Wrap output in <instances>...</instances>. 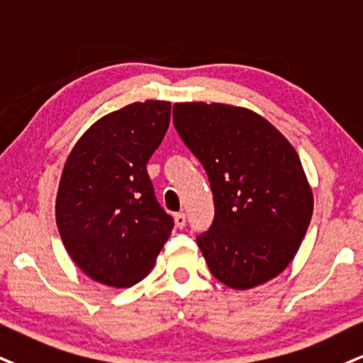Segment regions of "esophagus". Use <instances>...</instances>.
I'll use <instances>...</instances> for the list:
<instances>
[{
    "instance_id": "esophagus-1",
    "label": "esophagus",
    "mask_w": 363,
    "mask_h": 363,
    "mask_svg": "<svg viewBox=\"0 0 363 363\" xmlns=\"http://www.w3.org/2000/svg\"><path fill=\"white\" fill-rule=\"evenodd\" d=\"M186 223V217L185 213H174V225L178 227V229H183Z\"/></svg>"
}]
</instances>
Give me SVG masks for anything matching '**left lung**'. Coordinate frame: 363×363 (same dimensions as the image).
I'll list each match as a JSON object with an SVG mask.
<instances>
[{
	"label": "left lung",
	"instance_id": "8db88e82",
	"mask_svg": "<svg viewBox=\"0 0 363 363\" xmlns=\"http://www.w3.org/2000/svg\"><path fill=\"white\" fill-rule=\"evenodd\" d=\"M173 123L208 174L216 218L196 237L213 277L250 289L296 256L313 191L291 143L267 119L225 102H177Z\"/></svg>",
	"mask_w": 363,
	"mask_h": 363
}]
</instances>
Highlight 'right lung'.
<instances>
[{"label":"right lung","instance_id":"1","mask_svg":"<svg viewBox=\"0 0 363 363\" xmlns=\"http://www.w3.org/2000/svg\"><path fill=\"white\" fill-rule=\"evenodd\" d=\"M172 102H133L97 119L62 169L55 218L67 252L91 279L129 288L153 269L173 229L146 163L169 126Z\"/></svg>","mask_w":363,"mask_h":363}]
</instances>
